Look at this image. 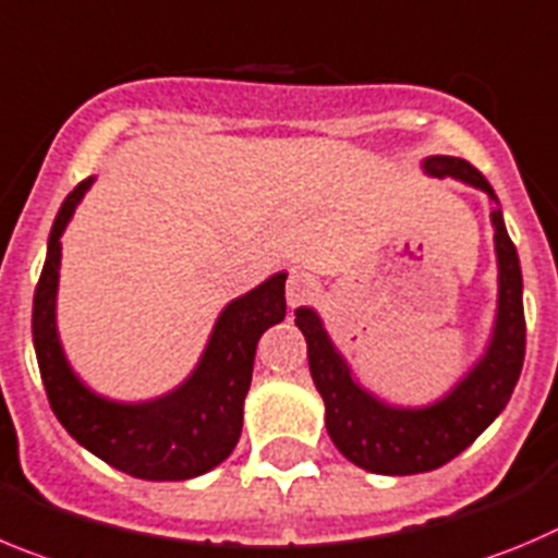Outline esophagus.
I'll return each instance as SVG.
<instances>
[{
    "label": "esophagus",
    "instance_id": "obj_1",
    "mask_svg": "<svg viewBox=\"0 0 558 558\" xmlns=\"http://www.w3.org/2000/svg\"><path fill=\"white\" fill-rule=\"evenodd\" d=\"M313 293H315L313 274H306V270H293V274L288 276V290H284V295H288L290 306L304 304Z\"/></svg>",
    "mask_w": 558,
    "mask_h": 558
}]
</instances>
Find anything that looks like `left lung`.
Returning a JSON list of instances; mask_svg holds the SVG:
<instances>
[{"instance_id":"8db88e82","label":"left lung","mask_w":558,"mask_h":558,"mask_svg":"<svg viewBox=\"0 0 558 558\" xmlns=\"http://www.w3.org/2000/svg\"><path fill=\"white\" fill-rule=\"evenodd\" d=\"M423 171L439 179H462L464 185L487 193L495 204L489 221L498 257V310L482 360L439 401L428 407H392L356 381L313 306L295 310V326L306 340L310 373L326 403V432L331 442L356 468L379 476L426 473L459 457L504 412L525 356L523 274L493 185L462 157H426Z\"/></svg>"}]
</instances>
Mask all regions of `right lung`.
<instances>
[{"instance_id":"obj_1","label":"right lung","mask_w":558,"mask_h":558,"mask_svg":"<svg viewBox=\"0 0 558 558\" xmlns=\"http://www.w3.org/2000/svg\"><path fill=\"white\" fill-rule=\"evenodd\" d=\"M90 185L94 177L82 179L65 196L49 232L46 263L35 288L33 342L46 396L65 432L121 473L146 482L196 478L221 464L238 446L257 342L265 329L282 324L288 313V274L279 270L268 276L263 284L223 306L202 360L177 390L151 401H110L71 371L58 335L60 238Z\"/></svg>"}]
</instances>
